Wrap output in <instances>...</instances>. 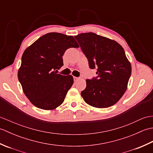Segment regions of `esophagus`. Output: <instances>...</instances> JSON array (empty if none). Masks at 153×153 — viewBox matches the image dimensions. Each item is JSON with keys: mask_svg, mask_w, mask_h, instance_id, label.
Returning <instances> with one entry per match:
<instances>
[{"mask_svg": "<svg viewBox=\"0 0 153 153\" xmlns=\"http://www.w3.org/2000/svg\"><path fill=\"white\" fill-rule=\"evenodd\" d=\"M74 79L75 82H77V81H78L79 79V77H74Z\"/></svg>", "mask_w": 153, "mask_h": 153, "instance_id": "esophagus-1", "label": "esophagus"}]
</instances>
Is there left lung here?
Wrapping results in <instances>:
<instances>
[{"label": "left lung", "mask_w": 153, "mask_h": 153, "mask_svg": "<svg viewBox=\"0 0 153 153\" xmlns=\"http://www.w3.org/2000/svg\"><path fill=\"white\" fill-rule=\"evenodd\" d=\"M74 37L88 59L89 68H97V77L86 80V88L81 93L83 100L99 108L115 105L128 88L131 74L123 47L114 40L94 33Z\"/></svg>", "instance_id": "obj_1"}]
</instances>
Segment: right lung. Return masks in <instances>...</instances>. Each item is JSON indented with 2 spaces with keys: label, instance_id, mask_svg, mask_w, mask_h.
<instances>
[{
  "label": "right lung",
  "instance_id": "right-lung-1",
  "mask_svg": "<svg viewBox=\"0 0 153 153\" xmlns=\"http://www.w3.org/2000/svg\"><path fill=\"white\" fill-rule=\"evenodd\" d=\"M78 48L73 36L48 33L29 46L23 53L18 77L23 91L34 106L50 110L59 106L74 83L71 75L57 74L63 66L68 48Z\"/></svg>",
  "mask_w": 153,
  "mask_h": 153
}]
</instances>
